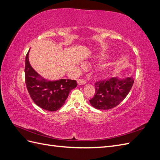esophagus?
<instances>
[{"label":"esophagus","mask_w":160,"mask_h":160,"mask_svg":"<svg viewBox=\"0 0 160 160\" xmlns=\"http://www.w3.org/2000/svg\"><path fill=\"white\" fill-rule=\"evenodd\" d=\"M77 83H78V85H85V84H86V81H85V80H84V79H78V80H77Z\"/></svg>","instance_id":"34e87169"}]
</instances>
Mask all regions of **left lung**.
Listing matches in <instances>:
<instances>
[{
    "mask_svg": "<svg viewBox=\"0 0 160 160\" xmlns=\"http://www.w3.org/2000/svg\"><path fill=\"white\" fill-rule=\"evenodd\" d=\"M134 79L132 77L124 79L112 77L109 80L95 83V94L89 100L93 108L100 110L112 109L126 98L132 89Z\"/></svg>",
    "mask_w": 160,
    "mask_h": 160,
    "instance_id": "obj_1",
    "label": "left lung"
}]
</instances>
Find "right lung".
Wrapping results in <instances>:
<instances>
[{"label": "right lung", "instance_id": "right-lung-1", "mask_svg": "<svg viewBox=\"0 0 160 160\" xmlns=\"http://www.w3.org/2000/svg\"><path fill=\"white\" fill-rule=\"evenodd\" d=\"M28 53L25 59V77L26 86L31 99L41 108L49 111L60 109L65 103L71 91L75 88V80L59 79L48 81L33 69L28 61Z\"/></svg>", "mask_w": 160, "mask_h": 160}]
</instances>
